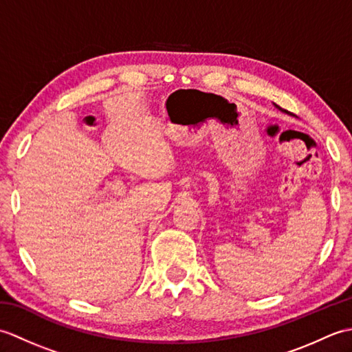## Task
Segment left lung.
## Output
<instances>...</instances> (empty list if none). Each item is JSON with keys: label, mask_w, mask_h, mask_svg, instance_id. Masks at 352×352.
I'll list each match as a JSON object with an SVG mask.
<instances>
[{"label": "left lung", "mask_w": 352, "mask_h": 352, "mask_svg": "<svg viewBox=\"0 0 352 352\" xmlns=\"http://www.w3.org/2000/svg\"><path fill=\"white\" fill-rule=\"evenodd\" d=\"M275 107H276V109H280V110H283L281 107H278V106H276V104H275ZM283 111H286V113H290V111H287V110H283Z\"/></svg>", "instance_id": "8db88e82"}]
</instances>
